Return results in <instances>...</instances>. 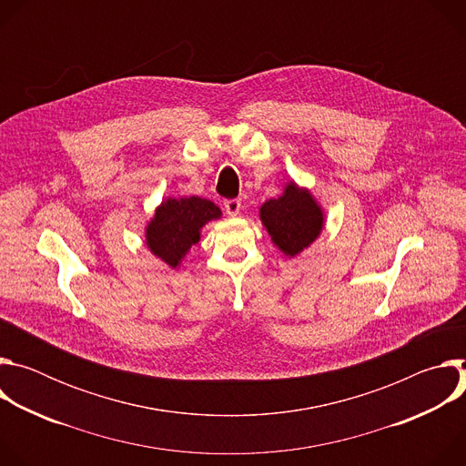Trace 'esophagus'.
<instances>
[{
  "label": "esophagus",
  "mask_w": 466,
  "mask_h": 466,
  "mask_svg": "<svg viewBox=\"0 0 466 466\" xmlns=\"http://www.w3.org/2000/svg\"><path fill=\"white\" fill-rule=\"evenodd\" d=\"M225 210L228 216H238L241 210V201L239 198H227L225 201Z\"/></svg>",
  "instance_id": "esophagus-1"
}]
</instances>
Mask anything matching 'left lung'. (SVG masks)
Segmentation results:
<instances>
[{"mask_svg":"<svg viewBox=\"0 0 466 466\" xmlns=\"http://www.w3.org/2000/svg\"><path fill=\"white\" fill-rule=\"evenodd\" d=\"M259 218L275 245L288 256H297L319 236L322 214L308 191L289 184L284 195L263 203Z\"/></svg>","mask_w":466,"mask_h":466,"instance_id":"8db88e82","label":"left lung"}]
</instances>
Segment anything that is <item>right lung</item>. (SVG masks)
<instances>
[{
	"instance_id": "obj_1",
	"label": "right lung",
	"mask_w": 466,
	"mask_h": 466,
	"mask_svg": "<svg viewBox=\"0 0 466 466\" xmlns=\"http://www.w3.org/2000/svg\"><path fill=\"white\" fill-rule=\"evenodd\" d=\"M219 216L221 210L208 198H167L147 227V245L155 256L177 268L187 248L198 241V230Z\"/></svg>"
}]
</instances>
